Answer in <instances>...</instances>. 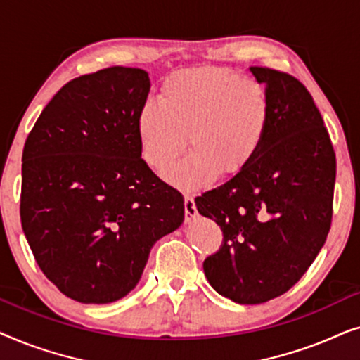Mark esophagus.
I'll return each instance as SVG.
<instances>
[{
    "mask_svg": "<svg viewBox=\"0 0 360 360\" xmlns=\"http://www.w3.org/2000/svg\"><path fill=\"white\" fill-rule=\"evenodd\" d=\"M184 201H185V221H186V223H190V221L193 219L196 214H198V211H196L195 200L191 198L190 195H185Z\"/></svg>",
    "mask_w": 360,
    "mask_h": 360,
    "instance_id": "obj_1",
    "label": "esophagus"
}]
</instances>
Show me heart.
Wrapping results in <instances>:
<instances>
[{
	"label": "heart",
	"instance_id": "heart-1",
	"mask_svg": "<svg viewBox=\"0 0 360 360\" xmlns=\"http://www.w3.org/2000/svg\"><path fill=\"white\" fill-rule=\"evenodd\" d=\"M270 122V101L259 83L228 68H188L162 83L159 103L137 116L141 154L155 174H165L186 146L190 154L167 175L185 190H201L221 174L252 164Z\"/></svg>",
	"mask_w": 360,
	"mask_h": 360
}]
</instances>
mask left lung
Returning <instances> with one entry per match:
<instances>
[{"label": "left lung", "instance_id": "obj_1", "mask_svg": "<svg viewBox=\"0 0 360 360\" xmlns=\"http://www.w3.org/2000/svg\"><path fill=\"white\" fill-rule=\"evenodd\" d=\"M265 85L270 122L252 164L196 196L198 213L223 231L205 259L211 287L240 304L288 292L316 259L333 219L336 154L313 96L297 78L250 67Z\"/></svg>", "mask_w": 360, "mask_h": 360}]
</instances>
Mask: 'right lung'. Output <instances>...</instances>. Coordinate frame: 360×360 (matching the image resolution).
Returning a JSON list of instances; mask_svg holds the SVG:
<instances>
[{
	"label": "right lung",
	"mask_w": 360,
	"mask_h": 360,
	"mask_svg": "<svg viewBox=\"0 0 360 360\" xmlns=\"http://www.w3.org/2000/svg\"><path fill=\"white\" fill-rule=\"evenodd\" d=\"M149 90L141 68L73 78L24 144L22 231L44 275L75 302L126 297L152 245L184 223V196L141 159L137 116Z\"/></svg>",
	"instance_id": "obj_1"
}]
</instances>
